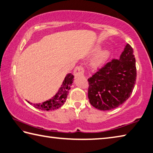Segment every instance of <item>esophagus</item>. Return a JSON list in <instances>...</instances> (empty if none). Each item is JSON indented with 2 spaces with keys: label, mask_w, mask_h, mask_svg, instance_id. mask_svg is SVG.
<instances>
[{
  "label": "esophagus",
  "mask_w": 153,
  "mask_h": 153,
  "mask_svg": "<svg viewBox=\"0 0 153 153\" xmlns=\"http://www.w3.org/2000/svg\"><path fill=\"white\" fill-rule=\"evenodd\" d=\"M84 68L82 66H77L74 71V74L75 76H79L84 74Z\"/></svg>",
  "instance_id": "1"
}]
</instances>
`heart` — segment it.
Returning a JSON list of instances; mask_svg holds the SVG:
<instances>
[{
  "instance_id": "obj_1",
  "label": "heart",
  "mask_w": 153,
  "mask_h": 153,
  "mask_svg": "<svg viewBox=\"0 0 153 153\" xmlns=\"http://www.w3.org/2000/svg\"><path fill=\"white\" fill-rule=\"evenodd\" d=\"M101 49L100 45H96L94 47V51L96 52L99 51ZM112 55V53L110 49H104L102 51H100L98 54H97L94 59L91 61V65L93 68H100L103 65L104 63L107 62V61L110 59Z\"/></svg>"
}]
</instances>
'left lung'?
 Wrapping results in <instances>:
<instances>
[{
	"label": "left lung",
	"mask_w": 153,
	"mask_h": 153,
	"mask_svg": "<svg viewBox=\"0 0 153 153\" xmlns=\"http://www.w3.org/2000/svg\"><path fill=\"white\" fill-rule=\"evenodd\" d=\"M136 79L134 52L127 44L119 59H113L88 79L89 101L100 110L117 108L131 95Z\"/></svg>",
	"instance_id": "left-lung-1"
}]
</instances>
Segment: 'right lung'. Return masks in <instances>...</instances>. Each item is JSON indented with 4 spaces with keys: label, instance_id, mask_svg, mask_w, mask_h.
Instances as JSON below:
<instances>
[{
    "label": "right lung",
    "instance_id": "right-lung-1",
    "mask_svg": "<svg viewBox=\"0 0 153 153\" xmlns=\"http://www.w3.org/2000/svg\"><path fill=\"white\" fill-rule=\"evenodd\" d=\"M74 76L71 74H68L65 76L63 84L59 89L58 92L51 99L43 102L42 104H32L27 101L28 103L33 105L35 108L41 110H53L62 106L67 99L69 90L73 83Z\"/></svg>",
    "mask_w": 153,
    "mask_h": 153
}]
</instances>
